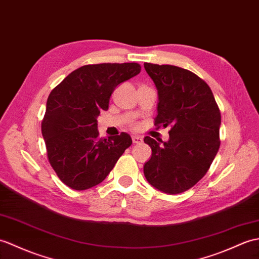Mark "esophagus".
<instances>
[{
  "instance_id": "34e87169",
  "label": "esophagus",
  "mask_w": 259,
  "mask_h": 259,
  "mask_svg": "<svg viewBox=\"0 0 259 259\" xmlns=\"http://www.w3.org/2000/svg\"><path fill=\"white\" fill-rule=\"evenodd\" d=\"M142 141H143V139H142V138H141L140 136H136V135L132 136V142H134V143L140 144Z\"/></svg>"
}]
</instances>
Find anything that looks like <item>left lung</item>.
Returning a JSON list of instances; mask_svg holds the SVG:
<instances>
[{
    "mask_svg": "<svg viewBox=\"0 0 259 259\" xmlns=\"http://www.w3.org/2000/svg\"><path fill=\"white\" fill-rule=\"evenodd\" d=\"M144 69L158 90L155 123L172 127L167 141L144 138L152 150L144 177L163 193H182L205 176L219 151L221 112L211 88L192 71L150 63Z\"/></svg>",
    "mask_w": 259,
    "mask_h": 259,
    "instance_id": "1",
    "label": "left lung"
}]
</instances>
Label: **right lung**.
I'll return each mask as SVG.
<instances>
[{
  "label": "right lung",
  "instance_id": "right-lung-1",
  "mask_svg": "<svg viewBox=\"0 0 259 259\" xmlns=\"http://www.w3.org/2000/svg\"><path fill=\"white\" fill-rule=\"evenodd\" d=\"M140 71L137 63L85 65L48 96L41 135L51 165L69 188L82 191L101 183L131 146L125 132L108 140L99 138L97 118L108 110L119 83Z\"/></svg>",
  "mask_w": 259,
  "mask_h": 259
}]
</instances>
